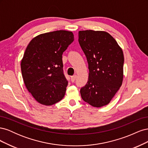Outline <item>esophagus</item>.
<instances>
[{
    "instance_id": "1",
    "label": "esophagus",
    "mask_w": 148,
    "mask_h": 148,
    "mask_svg": "<svg viewBox=\"0 0 148 148\" xmlns=\"http://www.w3.org/2000/svg\"><path fill=\"white\" fill-rule=\"evenodd\" d=\"M77 75H74L73 76H72V77H71V82H75V79H76V78H77Z\"/></svg>"
}]
</instances>
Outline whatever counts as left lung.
I'll list each match as a JSON object with an SVG mask.
<instances>
[{"label": "left lung", "mask_w": 148, "mask_h": 148, "mask_svg": "<svg viewBox=\"0 0 148 148\" xmlns=\"http://www.w3.org/2000/svg\"><path fill=\"white\" fill-rule=\"evenodd\" d=\"M78 37L89 69L88 82L80 89L82 99L95 107L106 106L122 84V49L115 39L104 31H79Z\"/></svg>", "instance_id": "1"}]
</instances>
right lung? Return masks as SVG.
Instances as JSON below:
<instances>
[{
	"label": "right lung",
	"mask_w": 148,
	"mask_h": 148,
	"mask_svg": "<svg viewBox=\"0 0 148 148\" xmlns=\"http://www.w3.org/2000/svg\"><path fill=\"white\" fill-rule=\"evenodd\" d=\"M74 41L65 30L41 34L28 44L21 62L22 77L28 91L41 104L61 101L68 84L63 71L62 53Z\"/></svg>",
	"instance_id": "add662e5"
}]
</instances>
